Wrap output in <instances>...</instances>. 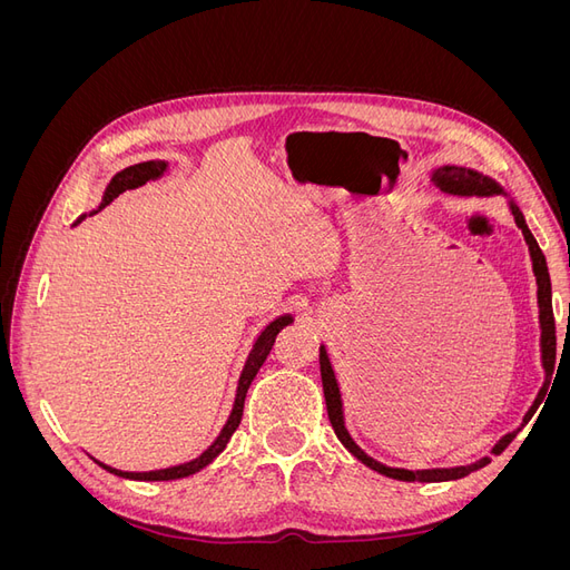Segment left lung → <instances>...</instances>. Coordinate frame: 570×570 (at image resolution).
I'll return each mask as SVG.
<instances>
[{
  "mask_svg": "<svg viewBox=\"0 0 570 570\" xmlns=\"http://www.w3.org/2000/svg\"><path fill=\"white\" fill-rule=\"evenodd\" d=\"M430 180L435 183V187H440L442 193L446 195H459V197H492V195H507L504 187L499 185L497 180H492L490 176H482L473 168H465V166H440L433 170V176ZM509 209L513 214L515 226L521 228L525 243H528V252L532 258V273H534V281H538V306H540V352H542V368H544V383L538 392V400L532 402V406L528 409V413L523 416V425L532 419V413L538 411L540 402L544 400V394L549 390L551 383V373H554L557 366V325H554V308H551V281H549V271H547V258L538 245V239L532 237L528 223L523 218V212L519 209V204L513 199H509ZM321 381H323V394H325V406H327V419L333 423V430L337 440L347 446V450L361 461L366 463L368 469L383 473L387 478L394 480H406V482H444V480H459L465 478L469 473L482 469V465L490 463V456H482L475 463L469 465H454V469H423V471H409V469H392V465H385L381 461H375L373 456H368L361 446L352 440L347 425H344V411H342V394H340V385L335 381V371L331 366V358H327V352L321 344ZM521 425V428H523ZM519 428V430H521ZM519 430H513V433H507L502 440H499L492 446V454H502L507 446L511 444V440L519 435Z\"/></svg>",
  "mask_w": 570,
  "mask_h": 570,
  "instance_id": "8db88e82",
  "label": "left lung"
}]
</instances>
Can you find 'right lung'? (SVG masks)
Returning <instances> with one entry per match:
<instances>
[{
  "instance_id": "right-lung-1",
  "label": "right lung",
  "mask_w": 570,
  "mask_h": 570,
  "mask_svg": "<svg viewBox=\"0 0 570 570\" xmlns=\"http://www.w3.org/2000/svg\"><path fill=\"white\" fill-rule=\"evenodd\" d=\"M166 168H168L166 161H142V164H135V166L124 168V170H120V174H116V176L111 178V183L107 185L105 199H101L99 209H105V206H107L111 199H116L120 193H126V189H135V187L145 185L147 180L161 178V176L166 174ZM99 209H97V212H99ZM97 212H92V214H97ZM92 214H90V216H92ZM82 218H85V216H80L76 223H80ZM292 321H295V318H292L289 314L278 316V318L271 321V323L264 327L262 335L256 337L254 347H252V352H249V356H247V361H245V368H243V373H239L237 394H235V404H233L230 416H228L226 425H223L220 435L214 440V444H212L209 450H206L202 456H197V459H193V461H187V463H180V465H170V469L147 471V473L118 471V469H111V465L101 463V461H97V459H95V461H97L105 471H109V473H114V475H118V478H128V480H178V478H187V475H193V473L206 469V465H209L223 450H226V444L230 442V438H233V433L237 430L239 421H243L245 396H247V390H249L252 381L256 377L258 368L264 366V361H266V356H268V352H271V347H273V342H275V335H278V333L283 331V327L289 325Z\"/></svg>"
}]
</instances>
